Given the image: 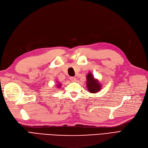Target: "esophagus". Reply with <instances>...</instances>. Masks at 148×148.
Listing matches in <instances>:
<instances>
[{
    "label": "esophagus",
    "instance_id": "1",
    "mask_svg": "<svg viewBox=\"0 0 148 148\" xmlns=\"http://www.w3.org/2000/svg\"><path fill=\"white\" fill-rule=\"evenodd\" d=\"M70 79L71 81H72V82H74V81H76V78H75V77H70Z\"/></svg>",
    "mask_w": 148,
    "mask_h": 148
}]
</instances>
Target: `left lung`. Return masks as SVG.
<instances>
[{
    "label": "left lung",
    "instance_id": "left-lung-1",
    "mask_svg": "<svg viewBox=\"0 0 148 148\" xmlns=\"http://www.w3.org/2000/svg\"><path fill=\"white\" fill-rule=\"evenodd\" d=\"M86 79H87L86 80L87 81V82H86L87 88L90 93H95L100 91L101 86L99 82V81L94 78L92 74L90 72L86 76Z\"/></svg>",
    "mask_w": 148,
    "mask_h": 148
}]
</instances>
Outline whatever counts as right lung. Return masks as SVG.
<instances>
[{
	"instance_id": "1",
	"label": "right lung",
	"mask_w": 148,
	"mask_h": 148,
	"mask_svg": "<svg viewBox=\"0 0 148 148\" xmlns=\"http://www.w3.org/2000/svg\"><path fill=\"white\" fill-rule=\"evenodd\" d=\"M60 86H61V84H58V88H60Z\"/></svg>"
}]
</instances>
